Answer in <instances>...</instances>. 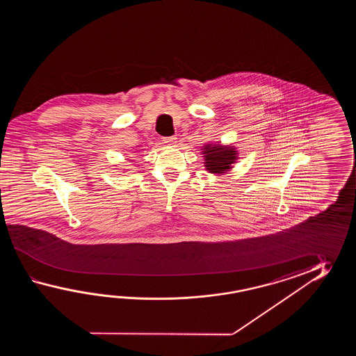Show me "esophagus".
I'll return each mask as SVG.
<instances>
[{"label":"esophagus","instance_id":"1","mask_svg":"<svg viewBox=\"0 0 356 356\" xmlns=\"http://www.w3.org/2000/svg\"><path fill=\"white\" fill-rule=\"evenodd\" d=\"M163 141H164V143H165V144L167 145H175V143H177V137H164V138H163Z\"/></svg>","mask_w":356,"mask_h":356}]
</instances>
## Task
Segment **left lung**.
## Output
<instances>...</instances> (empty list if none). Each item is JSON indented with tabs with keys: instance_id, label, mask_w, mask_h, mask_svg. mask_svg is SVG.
<instances>
[{
	"instance_id": "obj_1",
	"label": "left lung",
	"mask_w": 356,
	"mask_h": 356,
	"mask_svg": "<svg viewBox=\"0 0 356 356\" xmlns=\"http://www.w3.org/2000/svg\"><path fill=\"white\" fill-rule=\"evenodd\" d=\"M202 150L204 167L212 175H224L233 168V164L238 159V152H235L234 146L209 144L204 145Z\"/></svg>"
}]
</instances>
